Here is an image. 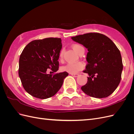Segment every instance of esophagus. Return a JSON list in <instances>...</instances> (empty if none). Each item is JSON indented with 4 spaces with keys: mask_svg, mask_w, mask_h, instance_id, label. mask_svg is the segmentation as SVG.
<instances>
[{
    "mask_svg": "<svg viewBox=\"0 0 134 134\" xmlns=\"http://www.w3.org/2000/svg\"><path fill=\"white\" fill-rule=\"evenodd\" d=\"M71 75L72 76H74V77H77V76H79V74H76V73H71Z\"/></svg>",
    "mask_w": 134,
    "mask_h": 134,
    "instance_id": "obj_1",
    "label": "esophagus"
}]
</instances>
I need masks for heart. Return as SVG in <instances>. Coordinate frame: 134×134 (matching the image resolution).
<instances>
[{"instance_id": "1", "label": "heart", "mask_w": 134, "mask_h": 134, "mask_svg": "<svg viewBox=\"0 0 134 134\" xmlns=\"http://www.w3.org/2000/svg\"><path fill=\"white\" fill-rule=\"evenodd\" d=\"M72 48L78 54H79L80 52L83 48H84L82 46L78 44H75L72 46ZM64 51L62 50L59 54V59L62 60L63 58ZM84 68V64L81 62L76 63H69L66 64L65 65L63 66L62 68V70L64 71H67L70 73H76L78 71L83 70Z\"/></svg>"}]
</instances>
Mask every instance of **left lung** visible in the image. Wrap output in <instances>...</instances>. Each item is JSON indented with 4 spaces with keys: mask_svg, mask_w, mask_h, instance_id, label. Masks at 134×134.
Instances as JSON below:
<instances>
[{
    "mask_svg": "<svg viewBox=\"0 0 134 134\" xmlns=\"http://www.w3.org/2000/svg\"><path fill=\"white\" fill-rule=\"evenodd\" d=\"M88 49L87 83L81 87L86 94L97 98H106L118 87L123 64L120 51L112 40L99 33H88L72 37Z\"/></svg>",
    "mask_w": 134,
    "mask_h": 134,
    "instance_id": "1",
    "label": "left lung"
}]
</instances>
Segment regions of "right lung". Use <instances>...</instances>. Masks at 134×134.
<instances>
[{
    "label": "right lung",
    "mask_w": 134,
    "mask_h": 134,
    "mask_svg": "<svg viewBox=\"0 0 134 134\" xmlns=\"http://www.w3.org/2000/svg\"><path fill=\"white\" fill-rule=\"evenodd\" d=\"M62 47L60 38H46L30 42L20 55L18 74L25 91L36 98L46 99L54 96L62 87L66 71L47 74L59 70L58 59Z\"/></svg>",
    "instance_id": "obj_1"
}]
</instances>
